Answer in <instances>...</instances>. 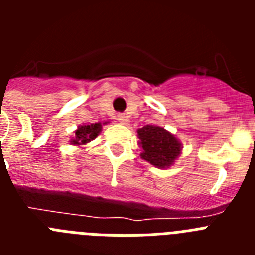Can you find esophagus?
I'll return each mask as SVG.
<instances>
[{
  "mask_svg": "<svg viewBox=\"0 0 255 255\" xmlns=\"http://www.w3.org/2000/svg\"><path fill=\"white\" fill-rule=\"evenodd\" d=\"M117 120L120 121L123 125H129V117L125 116V115H119V116H117Z\"/></svg>",
  "mask_w": 255,
  "mask_h": 255,
  "instance_id": "1",
  "label": "esophagus"
}]
</instances>
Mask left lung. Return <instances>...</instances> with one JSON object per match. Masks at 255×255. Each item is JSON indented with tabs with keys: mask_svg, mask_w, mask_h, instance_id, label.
<instances>
[{
	"mask_svg": "<svg viewBox=\"0 0 255 255\" xmlns=\"http://www.w3.org/2000/svg\"><path fill=\"white\" fill-rule=\"evenodd\" d=\"M140 157L158 168H168L181 154V143L170 131L157 125H145L138 129Z\"/></svg>",
	"mask_w": 255,
	"mask_h": 255,
	"instance_id": "8db88e82",
	"label": "left lung"
}]
</instances>
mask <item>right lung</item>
Here are the masks:
<instances>
[{"label": "right lung", "instance_id": "add662e5", "mask_svg": "<svg viewBox=\"0 0 255 255\" xmlns=\"http://www.w3.org/2000/svg\"><path fill=\"white\" fill-rule=\"evenodd\" d=\"M107 123H103V125ZM102 131V124H84V125H79L78 130H75V134L70 140L71 145H76V147H82L85 145L89 141L94 140V139L100 135Z\"/></svg>", "mask_w": 255, "mask_h": 255}]
</instances>
